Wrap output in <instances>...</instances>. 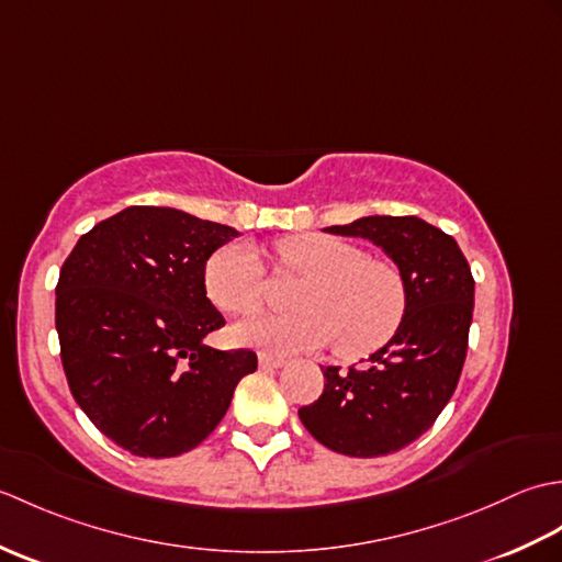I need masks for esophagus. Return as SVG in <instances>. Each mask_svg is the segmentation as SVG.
<instances>
[{"instance_id":"34e87169","label":"esophagus","mask_w":562,"mask_h":562,"mask_svg":"<svg viewBox=\"0 0 562 562\" xmlns=\"http://www.w3.org/2000/svg\"><path fill=\"white\" fill-rule=\"evenodd\" d=\"M258 364H260V369H280L284 364V360L274 355H258Z\"/></svg>"}]
</instances>
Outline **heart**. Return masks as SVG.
Wrapping results in <instances>:
<instances>
[{
	"mask_svg": "<svg viewBox=\"0 0 562 562\" xmlns=\"http://www.w3.org/2000/svg\"><path fill=\"white\" fill-rule=\"evenodd\" d=\"M274 268L300 274L292 314L262 316L234 328L241 345L270 352L318 350L333 342L342 360H362L396 338L408 314V282L391 258L324 234H296L274 244ZM202 284L220 312L248 318L266 304V274L256 250L226 244L205 262Z\"/></svg>",
	"mask_w": 562,
	"mask_h": 562,
	"instance_id": "heart-1",
	"label": "heart"
}]
</instances>
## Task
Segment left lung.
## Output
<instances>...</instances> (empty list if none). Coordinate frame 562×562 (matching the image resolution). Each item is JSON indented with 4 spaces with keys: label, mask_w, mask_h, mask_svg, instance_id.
Masks as SVG:
<instances>
[{
    "label": "left lung",
    "mask_w": 562,
    "mask_h": 562,
    "mask_svg": "<svg viewBox=\"0 0 562 562\" xmlns=\"http://www.w3.org/2000/svg\"><path fill=\"white\" fill-rule=\"evenodd\" d=\"M326 232L381 246L408 282V314L364 367H321L324 393L300 408L321 445L374 459L427 432L459 384L473 318V274L459 244L417 217H362Z\"/></svg>",
    "instance_id": "left-lung-1"
}]
</instances>
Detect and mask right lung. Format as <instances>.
I'll use <instances>...</instances> for the list:
<instances>
[{
	"label": "right lung",
	"mask_w": 562,
	"mask_h": 562,
	"mask_svg": "<svg viewBox=\"0 0 562 562\" xmlns=\"http://www.w3.org/2000/svg\"><path fill=\"white\" fill-rule=\"evenodd\" d=\"M232 226L127 207L83 234L59 270L55 326L71 396L135 457L195 449L220 425L254 350L202 342L224 326L202 284Z\"/></svg>",
	"instance_id": "add662e5"
}]
</instances>
